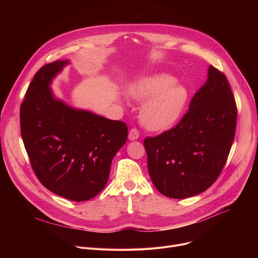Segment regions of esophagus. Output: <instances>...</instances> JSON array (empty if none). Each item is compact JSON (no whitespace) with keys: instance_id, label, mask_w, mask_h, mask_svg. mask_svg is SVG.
Listing matches in <instances>:
<instances>
[{"instance_id":"34e87169","label":"esophagus","mask_w":258,"mask_h":258,"mask_svg":"<svg viewBox=\"0 0 258 258\" xmlns=\"http://www.w3.org/2000/svg\"><path fill=\"white\" fill-rule=\"evenodd\" d=\"M139 138V132L137 128H132L128 133V139L130 140H137Z\"/></svg>"}]
</instances>
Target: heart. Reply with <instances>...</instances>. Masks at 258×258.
Instances as JSON below:
<instances>
[{
  "instance_id": "1",
  "label": "heart",
  "mask_w": 258,
  "mask_h": 258,
  "mask_svg": "<svg viewBox=\"0 0 258 258\" xmlns=\"http://www.w3.org/2000/svg\"><path fill=\"white\" fill-rule=\"evenodd\" d=\"M132 97L145 101L141 108L142 124L150 131L162 132L181 119L188 102V91L167 74L147 76L130 88Z\"/></svg>"
}]
</instances>
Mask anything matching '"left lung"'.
<instances>
[{"label":"left lung","mask_w":258,"mask_h":258,"mask_svg":"<svg viewBox=\"0 0 258 258\" xmlns=\"http://www.w3.org/2000/svg\"><path fill=\"white\" fill-rule=\"evenodd\" d=\"M237 108L224 73L209 66L179 123L147 137V168L158 190L171 199L205 191L219 178L234 140Z\"/></svg>","instance_id":"obj_1"}]
</instances>
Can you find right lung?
Segmentation results:
<instances>
[{
    "label": "right lung",
    "mask_w": 258,
    "mask_h": 258,
    "mask_svg": "<svg viewBox=\"0 0 258 258\" xmlns=\"http://www.w3.org/2000/svg\"><path fill=\"white\" fill-rule=\"evenodd\" d=\"M68 63L53 61L35 73L21 104V134L39 182L59 197L83 202L104 188L127 126L54 97L52 79Z\"/></svg>",
    "instance_id": "obj_1"
}]
</instances>
